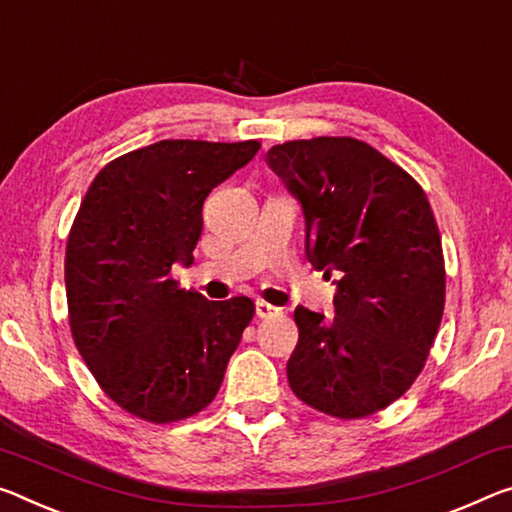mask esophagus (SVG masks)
Listing matches in <instances>:
<instances>
[{
  "mask_svg": "<svg viewBox=\"0 0 512 512\" xmlns=\"http://www.w3.org/2000/svg\"><path fill=\"white\" fill-rule=\"evenodd\" d=\"M255 312H257L259 319H273V316L280 314V307L266 303V300H257V303H255Z\"/></svg>",
  "mask_w": 512,
  "mask_h": 512,
  "instance_id": "1",
  "label": "esophagus"
}]
</instances>
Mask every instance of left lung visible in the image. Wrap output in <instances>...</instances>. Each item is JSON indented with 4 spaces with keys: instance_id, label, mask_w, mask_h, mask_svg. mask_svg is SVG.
Here are the masks:
<instances>
[{
    "instance_id": "1",
    "label": "left lung",
    "mask_w": 512,
    "mask_h": 512,
    "mask_svg": "<svg viewBox=\"0 0 512 512\" xmlns=\"http://www.w3.org/2000/svg\"><path fill=\"white\" fill-rule=\"evenodd\" d=\"M266 164L305 216L307 259L339 273L335 314L298 305L294 394L339 419L387 408L424 369L444 310L442 241L421 186L348 136L273 145Z\"/></svg>"
}]
</instances>
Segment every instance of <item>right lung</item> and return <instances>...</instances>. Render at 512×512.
<instances>
[{
  "label": "right lung",
  "mask_w": 512,
  "mask_h": 512,
  "mask_svg": "<svg viewBox=\"0 0 512 512\" xmlns=\"http://www.w3.org/2000/svg\"><path fill=\"white\" fill-rule=\"evenodd\" d=\"M257 141H159L104 166L66 248L70 328L100 387L132 415L168 424L214 401L255 314L170 278L191 266L205 198L255 157Z\"/></svg>",
  "instance_id": "right-lung-1"
}]
</instances>
